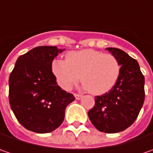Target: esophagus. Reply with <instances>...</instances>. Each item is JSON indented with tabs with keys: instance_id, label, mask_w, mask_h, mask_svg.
Wrapping results in <instances>:
<instances>
[{
	"instance_id": "obj_1",
	"label": "esophagus",
	"mask_w": 153,
	"mask_h": 153,
	"mask_svg": "<svg viewBox=\"0 0 153 153\" xmlns=\"http://www.w3.org/2000/svg\"><path fill=\"white\" fill-rule=\"evenodd\" d=\"M74 96L76 98V100H81V98H82V95H81V94H74Z\"/></svg>"
}]
</instances>
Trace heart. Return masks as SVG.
I'll return each instance as SVG.
<instances>
[{"mask_svg":"<svg viewBox=\"0 0 153 153\" xmlns=\"http://www.w3.org/2000/svg\"><path fill=\"white\" fill-rule=\"evenodd\" d=\"M51 71L59 86L70 90L82 78L83 87L93 94H102L116 84L121 72V65L112 54L94 49L71 51L66 60L55 59L51 63Z\"/></svg>","mask_w":153,"mask_h":153,"instance_id":"heart-1","label":"heart"}]
</instances>
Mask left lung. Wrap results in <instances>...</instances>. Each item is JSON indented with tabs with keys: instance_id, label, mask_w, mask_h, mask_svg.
<instances>
[{
	"instance_id": "obj_1",
	"label": "left lung",
	"mask_w": 153,
	"mask_h": 153,
	"mask_svg": "<svg viewBox=\"0 0 153 153\" xmlns=\"http://www.w3.org/2000/svg\"><path fill=\"white\" fill-rule=\"evenodd\" d=\"M106 49L119 62L120 76L108 93L95 97L88 115L98 130L111 134L125 130L137 118L144 103L145 78L138 62L128 53L116 48Z\"/></svg>"
}]
</instances>
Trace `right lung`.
Returning <instances> with one entry per match:
<instances>
[{
    "instance_id": "add662e5",
    "label": "right lung",
    "mask_w": 153,
    "mask_h": 153,
    "mask_svg": "<svg viewBox=\"0 0 153 153\" xmlns=\"http://www.w3.org/2000/svg\"><path fill=\"white\" fill-rule=\"evenodd\" d=\"M65 49L36 47L19 56L9 76V102L16 118L28 130L49 133L61 125L72 94L57 84L51 63Z\"/></svg>"
}]
</instances>
